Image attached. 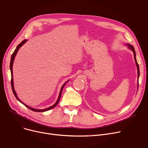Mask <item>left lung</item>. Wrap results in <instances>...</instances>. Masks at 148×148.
<instances>
[{
	"label": "left lung",
	"mask_w": 148,
	"mask_h": 148,
	"mask_svg": "<svg viewBox=\"0 0 148 148\" xmlns=\"http://www.w3.org/2000/svg\"><path fill=\"white\" fill-rule=\"evenodd\" d=\"M127 46H129V47L131 49V50L133 51V53H134V60H135V62H136V65H137V72H138V77H137V78H139V74H140V71H139V65L138 64H137V62L136 61V52H135V50H134V48L133 46L130 45H127ZM138 86H139V83H138Z\"/></svg>",
	"instance_id": "1"
}]
</instances>
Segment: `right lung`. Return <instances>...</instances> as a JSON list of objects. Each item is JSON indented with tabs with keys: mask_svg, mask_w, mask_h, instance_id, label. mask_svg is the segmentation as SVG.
<instances>
[{
	"mask_svg": "<svg viewBox=\"0 0 148 148\" xmlns=\"http://www.w3.org/2000/svg\"><path fill=\"white\" fill-rule=\"evenodd\" d=\"M27 42V40H24L23 42H21L20 43H19L18 46H17V47H16V49H15V51L14 52V53H12V56H11V62H10V70H11V87H12V92H13V93H14V95H15V97L16 98V99L18 101H19L21 103H22L23 104H24L25 106H27L28 108H29V110H31L32 111H35V112H45V111H49V110H51V109H52V108H53L54 107H55L56 105H57V104L58 103V102H59V101H60V98H61V93H62V89H63V88H64V86H65V84L68 82H66L63 86H62V88H61V91H60V95H59V97H58V100H57V101H56V102L53 105H52V106H51V107H49V108H46V109H45V110H36V109H34V108H30V107H29L28 106H27V105H25V104H24V103H23L20 100H19V99H18V96H16V93H15V90H14V82H13V75H12V74H13V73H12V65H13V62H14V59H15V55H16V54L17 53V52H18V51L19 50V49L21 47V46H23V44H24V43L25 42Z\"/></svg>",
	"mask_w": 148,
	"mask_h": 148,
	"instance_id": "right-lung-1",
	"label": "right lung"
}]
</instances>
